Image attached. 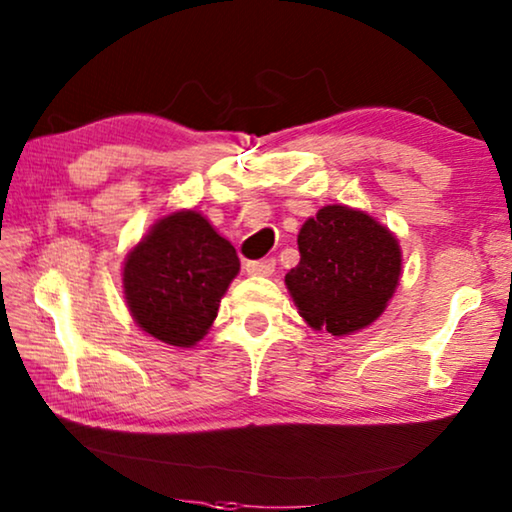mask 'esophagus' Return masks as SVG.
<instances>
[{"mask_svg":"<svg viewBox=\"0 0 512 512\" xmlns=\"http://www.w3.org/2000/svg\"><path fill=\"white\" fill-rule=\"evenodd\" d=\"M246 271L250 276H271V273L276 271V259H250V262H246Z\"/></svg>","mask_w":512,"mask_h":512,"instance_id":"1","label":"esophagus"}]
</instances>
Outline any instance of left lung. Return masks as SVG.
Returning <instances> with one entry per match:
<instances>
[{
    "instance_id": "left-lung-1",
    "label": "left lung",
    "mask_w": 512,
    "mask_h": 512,
    "mask_svg": "<svg viewBox=\"0 0 512 512\" xmlns=\"http://www.w3.org/2000/svg\"><path fill=\"white\" fill-rule=\"evenodd\" d=\"M301 262L285 276L312 329L349 335L375 322L400 280L398 239L368 213L324 207L299 232Z\"/></svg>"
}]
</instances>
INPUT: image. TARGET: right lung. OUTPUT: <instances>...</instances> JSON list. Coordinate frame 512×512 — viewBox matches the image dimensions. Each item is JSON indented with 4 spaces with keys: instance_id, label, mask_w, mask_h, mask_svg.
Here are the masks:
<instances>
[{
    "instance_id": "1",
    "label": "right lung",
    "mask_w": 512,
    "mask_h": 512,
    "mask_svg": "<svg viewBox=\"0 0 512 512\" xmlns=\"http://www.w3.org/2000/svg\"><path fill=\"white\" fill-rule=\"evenodd\" d=\"M234 246L195 211L158 220L124 264V294L140 329L174 347L204 338L239 273Z\"/></svg>"
}]
</instances>
